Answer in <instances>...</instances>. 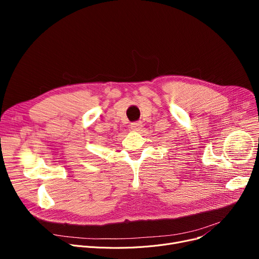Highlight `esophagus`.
<instances>
[{"instance_id": "1", "label": "esophagus", "mask_w": 259, "mask_h": 259, "mask_svg": "<svg viewBox=\"0 0 259 259\" xmlns=\"http://www.w3.org/2000/svg\"><path fill=\"white\" fill-rule=\"evenodd\" d=\"M142 122L141 121H134L132 122V124L130 125V128L133 130V131H140L142 129Z\"/></svg>"}]
</instances>
